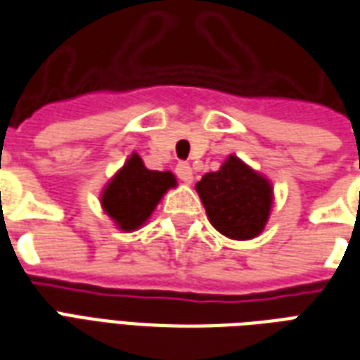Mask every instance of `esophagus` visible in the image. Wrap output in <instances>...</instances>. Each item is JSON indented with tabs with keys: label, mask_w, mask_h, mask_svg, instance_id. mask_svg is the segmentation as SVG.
I'll return each instance as SVG.
<instances>
[{
	"label": "esophagus",
	"mask_w": 360,
	"mask_h": 360,
	"mask_svg": "<svg viewBox=\"0 0 360 360\" xmlns=\"http://www.w3.org/2000/svg\"><path fill=\"white\" fill-rule=\"evenodd\" d=\"M175 172H177V177H179L183 183H187V185L193 183V167L188 164L181 162V164H177V167H175Z\"/></svg>",
	"instance_id": "obj_1"
}]
</instances>
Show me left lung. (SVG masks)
<instances>
[{
  "label": "left lung",
  "mask_w": 360,
  "mask_h": 360,
  "mask_svg": "<svg viewBox=\"0 0 360 360\" xmlns=\"http://www.w3.org/2000/svg\"><path fill=\"white\" fill-rule=\"evenodd\" d=\"M206 216L219 233L235 241H249L264 231L274 204L268 177L255 172L235 154L218 172H210L195 185Z\"/></svg>",
  "instance_id": "8db88e82"
}]
</instances>
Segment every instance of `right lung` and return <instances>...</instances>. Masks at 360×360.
I'll return each instance as SVG.
<instances>
[{
  "instance_id": "right-lung-1",
  "label": "right lung",
  "mask_w": 360,
  "mask_h": 360,
  "mask_svg": "<svg viewBox=\"0 0 360 360\" xmlns=\"http://www.w3.org/2000/svg\"><path fill=\"white\" fill-rule=\"evenodd\" d=\"M175 187L177 179L172 172L148 169L133 152L103 187L100 204L117 229L131 233L148 221L165 193Z\"/></svg>"
}]
</instances>
